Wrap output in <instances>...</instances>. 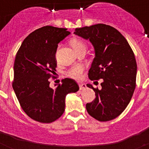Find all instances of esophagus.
I'll list each match as a JSON object with an SVG mask.
<instances>
[{
    "label": "esophagus",
    "instance_id": "obj_1",
    "mask_svg": "<svg viewBox=\"0 0 149 149\" xmlns=\"http://www.w3.org/2000/svg\"><path fill=\"white\" fill-rule=\"evenodd\" d=\"M86 84H79V89H81V90H82V89H86Z\"/></svg>",
    "mask_w": 149,
    "mask_h": 149
}]
</instances>
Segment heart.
I'll return each mask as SVG.
<instances>
[{"mask_svg":"<svg viewBox=\"0 0 149 149\" xmlns=\"http://www.w3.org/2000/svg\"><path fill=\"white\" fill-rule=\"evenodd\" d=\"M70 45L77 54L81 52H86L87 49V45L80 38H72L70 40ZM85 72H86V67L83 65H77L69 68L65 72V74L75 81H81L84 77Z\"/></svg>","mask_w":149,"mask_h":149,"instance_id":"obj_1","label":"heart"}]
</instances>
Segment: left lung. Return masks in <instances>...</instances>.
Instances as JSON below:
<instances>
[{"instance_id":"8db88e82","label":"left lung","mask_w":149,"mask_h":149,"mask_svg":"<svg viewBox=\"0 0 149 149\" xmlns=\"http://www.w3.org/2000/svg\"><path fill=\"white\" fill-rule=\"evenodd\" d=\"M74 33L94 46L89 78L103 79L101 89L87 84L95 92V99L86 105L88 113L100 122L115 119L127 107L136 88L137 66L131 46L119 31L104 24L76 28Z\"/></svg>"}]
</instances>
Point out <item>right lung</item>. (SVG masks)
I'll return each instance as SVG.
<instances>
[{
    "instance_id": "right-lung-1",
    "label": "right lung",
    "mask_w": 149,
    "mask_h": 149,
    "mask_svg": "<svg viewBox=\"0 0 149 149\" xmlns=\"http://www.w3.org/2000/svg\"><path fill=\"white\" fill-rule=\"evenodd\" d=\"M69 33L66 28L41 27L27 36L15 56L13 88L24 113L41 123L59 119L65 110L66 95L79 89L70 78L63 79L54 89L49 86L56 72L58 43Z\"/></svg>"
}]
</instances>
